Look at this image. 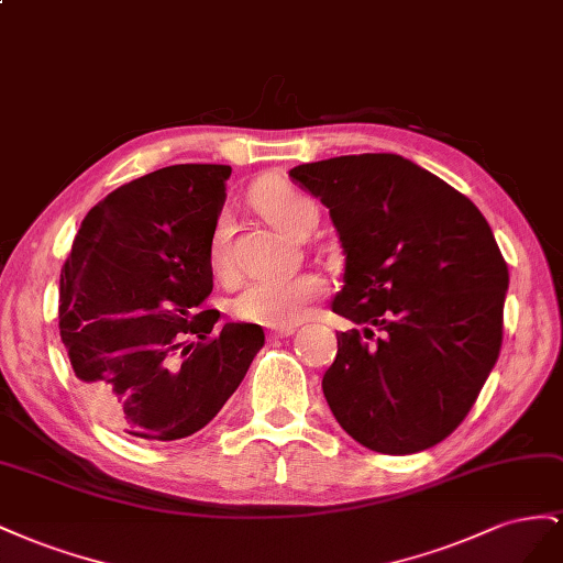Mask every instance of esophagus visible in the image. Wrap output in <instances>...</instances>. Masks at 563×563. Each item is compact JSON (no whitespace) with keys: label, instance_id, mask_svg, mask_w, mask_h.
Returning a JSON list of instances; mask_svg holds the SVG:
<instances>
[{"label":"esophagus","instance_id":"34e87169","mask_svg":"<svg viewBox=\"0 0 563 563\" xmlns=\"http://www.w3.org/2000/svg\"><path fill=\"white\" fill-rule=\"evenodd\" d=\"M295 334V325H283V328H271L268 336L271 340H283V336H290Z\"/></svg>","mask_w":563,"mask_h":563}]
</instances>
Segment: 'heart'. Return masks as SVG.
Here are the masks:
<instances>
[{
	"label": "heart",
	"instance_id": "b5f03b06",
	"mask_svg": "<svg viewBox=\"0 0 563 563\" xmlns=\"http://www.w3.org/2000/svg\"><path fill=\"white\" fill-rule=\"evenodd\" d=\"M256 207L273 227L290 238L309 235L318 221L316 205L301 192L283 186L264 188L256 196ZM229 233V219L227 214H221L212 229L210 247H207L210 268L219 278H229L233 271ZM323 292L325 283L316 273H297V276L287 278H254L235 295L233 311L238 318L250 320V323L283 328L303 318L311 303Z\"/></svg>",
	"mask_w": 563,
	"mask_h": 563
}]
</instances>
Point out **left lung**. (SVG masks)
<instances>
[{"mask_svg":"<svg viewBox=\"0 0 563 563\" xmlns=\"http://www.w3.org/2000/svg\"><path fill=\"white\" fill-rule=\"evenodd\" d=\"M330 210L344 285L332 311L383 330L336 334L323 394L361 445L410 455L441 443L472 410L503 344L507 264L478 207L394 153L290 169Z\"/></svg>","mask_w":563,"mask_h":563,"instance_id":"obj_1","label":"left lung"}]
</instances>
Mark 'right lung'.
<instances>
[{"label": "right lung", "instance_id": "obj_1", "mask_svg": "<svg viewBox=\"0 0 563 563\" xmlns=\"http://www.w3.org/2000/svg\"><path fill=\"white\" fill-rule=\"evenodd\" d=\"M229 165H172L91 207L60 271L58 328L110 429L179 441L212 422L264 346L254 323L214 328L210 235ZM196 333L199 342L188 343Z\"/></svg>", "mask_w": 563, "mask_h": 563}]
</instances>
